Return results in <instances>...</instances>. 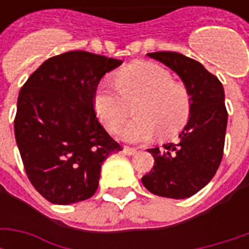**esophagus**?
Instances as JSON below:
<instances>
[{
    "label": "esophagus",
    "mask_w": 249,
    "mask_h": 249,
    "mask_svg": "<svg viewBox=\"0 0 249 249\" xmlns=\"http://www.w3.org/2000/svg\"><path fill=\"white\" fill-rule=\"evenodd\" d=\"M123 151H124L125 155H128V156H133V155L137 153V149H135V148H129V146H124Z\"/></svg>",
    "instance_id": "1"
}]
</instances>
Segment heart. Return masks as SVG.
I'll return each instance as SVG.
<instances>
[{
    "label": "heart",
    "mask_w": 249,
    "mask_h": 249,
    "mask_svg": "<svg viewBox=\"0 0 249 249\" xmlns=\"http://www.w3.org/2000/svg\"><path fill=\"white\" fill-rule=\"evenodd\" d=\"M119 92L101 82L93 93V109L105 128L114 132L129 113L130 120L119 130V137L129 142H146L157 132L161 136L175 135L187 123L191 109L188 89L172 81L171 73L153 62H136L116 74Z\"/></svg>",
    "instance_id": "1"
}]
</instances>
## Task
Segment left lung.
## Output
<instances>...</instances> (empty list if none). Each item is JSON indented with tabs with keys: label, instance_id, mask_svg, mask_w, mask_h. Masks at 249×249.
I'll return each instance as SVG.
<instances>
[{
	"label": "left lung",
	"instance_id": "1",
	"mask_svg": "<svg viewBox=\"0 0 249 249\" xmlns=\"http://www.w3.org/2000/svg\"><path fill=\"white\" fill-rule=\"evenodd\" d=\"M146 56L181 78L189 93L191 109L178 144L148 149L155 165L141 180L157 196L191 197L212 180L223 159L228 121L224 88L200 62L181 53L155 52Z\"/></svg>",
	"mask_w": 249,
	"mask_h": 249
}]
</instances>
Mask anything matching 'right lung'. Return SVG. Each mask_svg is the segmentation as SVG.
<instances>
[{
    "label": "right lung",
    "instance_id": "obj_1",
    "mask_svg": "<svg viewBox=\"0 0 249 249\" xmlns=\"http://www.w3.org/2000/svg\"><path fill=\"white\" fill-rule=\"evenodd\" d=\"M123 64L84 51L42 62L21 88L14 135L30 183L53 204L69 205L97 191L101 164L121 146L98 123L93 93Z\"/></svg>",
    "mask_w": 249,
    "mask_h": 249
}]
</instances>
